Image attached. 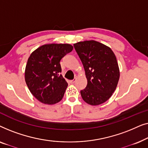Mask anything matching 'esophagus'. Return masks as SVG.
<instances>
[{"mask_svg":"<svg viewBox=\"0 0 148 148\" xmlns=\"http://www.w3.org/2000/svg\"><path fill=\"white\" fill-rule=\"evenodd\" d=\"M75 81H76V79H74L73 80H70L69 83H71V84H74V83L75 82Z\"/></svg>","mask_w":148,"mask_h":148,"instance_id":"esophagus-1","label":"esophagus"}]
</instances>
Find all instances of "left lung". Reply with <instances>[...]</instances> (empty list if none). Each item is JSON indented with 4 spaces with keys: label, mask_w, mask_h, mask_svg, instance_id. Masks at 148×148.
<instances>
[{
    "label": "left lung",
    "mask_w": 148,
    "mask_h": 148,
    "mask_svg": "<svg viewBox=\"0 0 148 148\" xmlns=\"http://www.w3.org/2000/svg\"><path fill=\"white\" fill-rule=\"evenodd\" d=\"M88 80L81 96L88 104L98 106L106 102L116 90L120 71L116 56L111 48L94 40L73 44Z\"/></svg>",
    "instance_id": "1"
}]
</instances>
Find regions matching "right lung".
I'll return each mask as SVG.
<instances>
[{"label":"right lung","instance_id":"obj_1","mask_svg":"<svg viewBox=\"0 0 148 148\" xmlns=\"http://www.w3.org/2000/svg\"><path fill=\"white\" fill-rule=\"evenodd\" d=\"M73 49L69 44H48L32 52L25 70L26 84L32 95L45 104L59 102L68 84L62 77L60 61Z\"/></svg>","mask_w":148,"mask_h":148}]
</instances>
